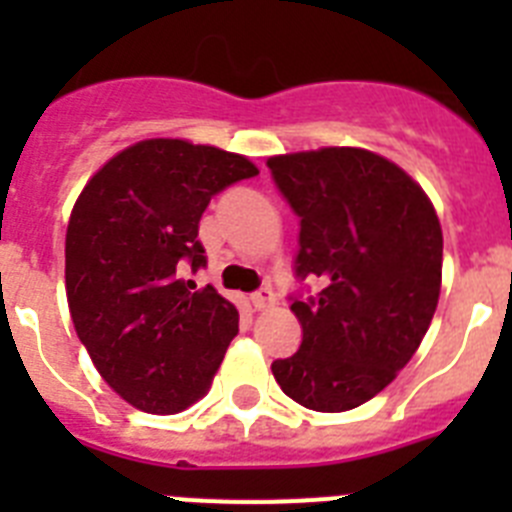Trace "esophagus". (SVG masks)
Here are the masks:
<instances>
[{
    "instance_id": "1",
    "label": "esophagus",
    "mask_w": 512,
    "mask_h": 512,
    "mask_svg": "<svg viewBox=\"0 0 512 512\" xmlns=\"http://www.w3.org/2000/svg\"><path fill=\"white\" fill-rule=\"evenodd\" d=\"M251 302L256 310H269V307L277 305V295H274L269 287H264V289H259V292H253Z\"/></svg>"
}]
</instances>
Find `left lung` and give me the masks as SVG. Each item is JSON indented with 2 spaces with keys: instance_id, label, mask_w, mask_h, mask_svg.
Returning a JSON list of instances; mask_svg holds the SVG:
<instances>
[{
  "instance_id": "left-lung-1",
  "label": "left lung",
  "mask_w": 512,
  "mask_h": 512,
  "mask_svg": "<svg viewBox=\"0 0 512 512\" xmlns=\"http://www.w3.org/2000/svg\"><path fill=\"white\" fill-rule=\"evenodd\" d=\"M300 217L295 295L300 351L271 364L282 392L318 413L359 408L413 359L441 292L443 235L423 189L364 148H320L266 161Z\"/></svg>"
}]
</instances>
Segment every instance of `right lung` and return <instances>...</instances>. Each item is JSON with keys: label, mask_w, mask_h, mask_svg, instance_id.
Masks as SVG:
<instances>
[{"label": "right lung", "mask_w": 512, "mask_h": 512, "mask_svg": "<svg viewBox=\"0 0 512 512\" xmlns=\"http://www.w3.org/2000/svg\"><path fill=\"white\" fill-rule=\"evenodd\" d=\"M259 169L189 140H140L110 158L66 230V297L76 336L112 390L174 415L207 395L238 333V310L187 271L207 266L200 217L217 192Z\"/></svg>", "instance_id": "right-lung-1"}]
</instances>
